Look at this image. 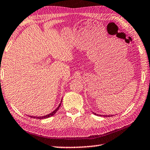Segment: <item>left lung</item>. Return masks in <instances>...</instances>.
I'll return each mask as SVG.
<instances>
[{
	"label": "left lung",
	"mask_w": 150,
	"mask_h": 150,
	"mask_svg": "<svg viewBox=\"0 0 150 150\" xmlns=\"http://www.w3.org/2000/svg\"><path fill=\"white\" fill-rule=\"evenodd\" d=\"M92 112H93V114L96 115H98V116H100V117H112V115H98V114H96V112H93V111H92Z\"/></svg>",
	"instance_id": "1"
}]
</instances>
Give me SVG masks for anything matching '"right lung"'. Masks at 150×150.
Wrapping results in <instances>:
<instances>
[{"label":"right lung","mask_w":150,"mask_h":150,"mask_svg":"<svg viewBox=\"0 0 150 150\" xmlns=\"http://www.w3.org/2000/svg\"><path fill=\"white\" fill-rule=\"evenodd\" d=\"M62 101V100L60 101V103H59V106H58L57 108L56 109H55L54 111H53L52 112H51V113L45 115V116H42V117H34V116H30V117L31 118H33V119H40V120H41V119H47V118H49V117H52V116H53V115H54L55 113H56L58 110H59V107H60V105H61Z\"/></svg>","instance_id":"obj_1"}]
</instances>
